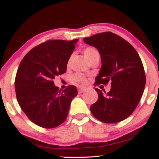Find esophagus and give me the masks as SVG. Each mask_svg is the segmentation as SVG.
Listing matches in <instances>:
<instances>
[{
  "instance_id": "esophagus-1",
  "label": "esophagus",
  "mask_w": 159,
  "mask_h": 159,
  "mask_svg": "<svg viewBox=\"0 0 159 159\" xmlns=\"http://www.w3.org/2000/svg\"><path fill=\"white\" fill-rule=\"evenodd\" d=\"M85 90V87H83V86H79L78 87V91H79V93H82L83 92H84Z\"/></svg>"
}]
</instances>
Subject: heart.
<instances>
[{
  "instance_id": "1",
  "label": "heart",
  "mask_w": 159,
  "mask_h": 159,
  "mask_svg": "<svg viewBox=\"0 0 159 159\" xmlns=\"http://www.w3.org/2000/svg\"><path fill=\"white\" fill-rule=\"evenodd\" d=\"M83 54H84L85 58L87 59L89 62H90V61H92L94 60H97V59L99 60V58H100V53H99L98 50L95 47H92V46L86 47L83 49ZM74 58V54H71V55L69 56L68 61H67V66H70L71 65L72 62H73ZM74 80L75 82L85 83L86 79L84 76V75H83L82 74H77L76 76L74 77Z\"/></svg>"
}]
</instances>
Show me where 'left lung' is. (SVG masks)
Here are the masks:
<instances>
[{"label": "left lung", "instance_id": "left-lung-1", "mask_svg": "<svg viewBox=\"0 0 159 159\" xmlns=\"http://www.w3.org/2000/svg\"><path fill=\"white\" fill-rule=\"evenodd\" d=\"M100 53L102 67L96 85L111 82L109 92L98 88V99L90 107L92 114L106 123L120 122L130 116L143 94L146 76L143 64L133 45L112 32L83 39Z\"/></svg>", "mask_w": 159, "mask_h": 159}]
</instances>
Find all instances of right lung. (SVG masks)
Listing matches in <instances>:
<instances>
[{
	"label": "right lung",
	"mask_w": 159,
	"mask_h": 159,
	"mask_svg": "<svg viewBox=\"0 0 159 159\" xmlns=\"http://www.w3.org/2000/svg\"><path fill=\"white\" fill-rule=\"evenodd\" d=\"M77 41L50 40L31 49L21 61L15 80L16 97L22 111L37 125L52 128L66 120L78 91L74 85L61 90L53 79L66 72Z\"/></svg>",
	"instance_id": "add662e5"
}]
</instances>
